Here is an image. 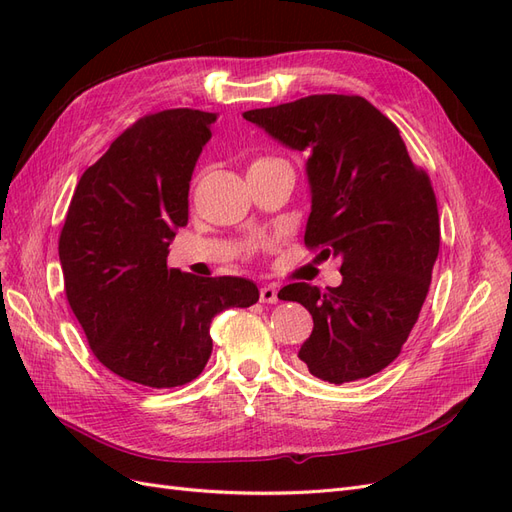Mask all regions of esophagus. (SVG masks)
Instances as JSON below:
<instances>
[{
  "instance_id": "esophagus-1",
  "label": "esophagus",
  "mask_w": 512,
  "mask_h": 512,
  "mask_svg": "<svg viewBox=\"0 0 512 512\" xmlns=\"http://www.w3.org/2000/svg\"><path fill=\"white\" fill-rule=\"evenodd\" d=\"M277 301V288L273 284H267L260 288V303H275Z\"/></svg>"
}]
</instances>
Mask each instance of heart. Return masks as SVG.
<instances>
[{
	"label": "heart",
	"mask_w": 512,
	"mask_h": 512,
	"mask_svg": "<svg viewBox=\"0 0 512 512\" xmlns=\"http://www.w3.org/2000/svg\"><path fill=\"white\" fill-rule=\"evenodd\" d=\"M271 160H275V158H269V156H260V158H256L250 166H258V164H265V162H271Z\"/></svg>",
	"instance_id": "1"
}]
</instances>
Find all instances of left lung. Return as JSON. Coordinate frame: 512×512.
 I'll return each mask as SVG.
<instances>
[{"instance_id":"left-lung-1","label":"left lung","mask_w":512,"mask_h":512,"mask_svg":"<svg viewBox=\"0 0 512 512\" xmlns=\"http://www.w3.org/2000/svg\"><path fill=\"white\" fill-rule=\"evenodd\" d=\"M243 117L305 153L312 188L305 245L342 258L337 288L297 282L280 290V299L314 318L299 359L331 384L378 374L404 348L438 258L429 175L412 162L395 123L361 96L316 94Z\"/></svg>"}]
</instances>
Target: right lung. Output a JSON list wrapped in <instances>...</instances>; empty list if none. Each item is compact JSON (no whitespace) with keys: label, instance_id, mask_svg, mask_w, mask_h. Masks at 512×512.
<instances>
[{"label":"right lung","instance_id":"right-lung-1","mask_svg":"<svg viewBox=\"0 0 512 512\" xmlns=\"http://www.w3.org/2000/svg\"><path fill=\"white\" fill-rule=\"evenodd\" d=\"M213 121L196 108L136 119L76 183L59 235L66 297L91 352L151 389L198 378L213 348V316L258 301L243 277L166 265L175 228L188 224L192 170Z\"/></svg>","mask_w":512,"mask_h":512}]
</instances>
